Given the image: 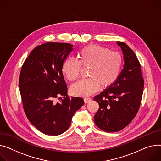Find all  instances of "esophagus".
I'll return each mask as SVG.
<instances>
[{"mask_svg": "<svg viewBox=\"0 0 161 161\" xmlns=\"http://www.w3.org/2000/svg\"><path fill=\"white\" fill-rule=\"evenodd\" d=\"M83 100H84V102H85V103H88V102H89L91 101V98H85L83 99Z\"/></svg>", "mask_w": 161, "mask_h": 161, "instance_id": "34e87169", "label": "esophagus"}]
</instances>
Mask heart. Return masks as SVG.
I'll use <instances>...</instances> for the list:
<instances>
[{
  "instance_id": "b5f03b06",
  "label": "heart",
  "mask_w": 161,
  "mask_h": 161,
  "mask_svg": "<svg viewBox=\"0 0 161 161\" xmlns=\"http://www.w3.org/2000/svg\"><path fill=\"white\" fill-rule=\"evenodd\" d=\"M78 61L68 58L64 61L62 72L69 81L78 78L81 67H89V78L73 85L71 92L78 96H88L94 93L100 86L108 88L119 77L122 65V58L119 53L96 45H90L78 52Z\"/></svg>"
}]
</instances>
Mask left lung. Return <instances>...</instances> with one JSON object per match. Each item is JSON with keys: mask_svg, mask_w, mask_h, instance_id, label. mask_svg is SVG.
<instances>
[{"mask_svg": "<svg viewBox=\"0 0 161 161\" xmlns=\"http://www.w3.org/2000/svg\"><path fill=\"white\" fill-rule=\"evenodd\" d=\"M116 44L122 51L124 68L111 86L94 97L99 104L94 122L109 133L119 131L132 121L140 108L144 89L141 65L135 53L124 42L117 41Z\"/></svg>", "mask_w": 161, "mask_h": 161, "instance_id": "obj_1", "label": "left lung"}]
</instances>
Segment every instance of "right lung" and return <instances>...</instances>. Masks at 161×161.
<instances>
[{
  "label": "right lung",
  "instance_id": "1",
  "mask_svg": "<svg viewBox=\"0 0 161 161\" xmlns=\"http://www.w3.org/2000/svg\"><path fill=\"white\" fill-rule=\"evenodd\" d=\"M72 47L61 42L39 45L21 69L19 85L26 115L32 125L48 135L66 131L74 114L84 104L81 98L69 97L62 72ZM59 95L64 98L56 103Z\"/></svg>",
  "mask_w": 161,
  "mask_h": 161
}]
</instances>
